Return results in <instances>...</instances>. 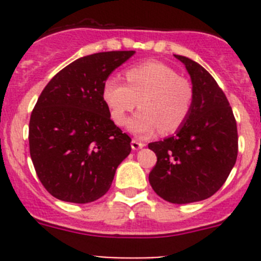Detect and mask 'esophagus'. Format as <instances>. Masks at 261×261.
Here are the masks:
<instances>
[{
  "instance_id": "34e87169",
  "label": "esophagus",
  "mask_w": 261,
  "mask_h": 261,
  "mask_svg": "<svg viewBox=\"0 0 261 261\" xmlns=\"http://www.w3.org/2000/svg\"><path fill=\"white\" fill-rule=\"evenodd\" d=\"M130 146H132L133 150H138V149H142V147L145 146V144L141 141H137V140H132V142H130Z\"/></svg>"
}]
</instances>
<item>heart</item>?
Listing matches in <instances>:
<instances>
[{"label":"heart","instance_id":"b5f03b06","mask_svg":"<svg viewBox=\"0 0 261 261\" xmlns=\"http://www.w3.org/2000/svg\"><path fill=\"white\" fill-rule=\"evenodd\" d=\"M126 85L110 77L102 87V98L116 125H124L128 112L141 107L129 120L135 135L147 137L161 130L170 135L181 128L192 111V84L162 61H145L126 69Z\"/></svg>","mask_w":261,"mask_h":261}]
</instances>
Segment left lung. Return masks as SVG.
<instances>
[{
  "label": "left lung",
  "instance_id": "obj_1",
  "mask_svg": "<svg viewBox=\"0 0 261 261\" xmlns=\"http://www.w3.org/2000/svg\"><path fill=\"white\" fill-rule=\"evenodd\" d=\"M192 80L191 115L176 135L150 142L156 163L149 174L151 188L172 204L201 201L220 190L238 155V130L229 100L200 64L175 55Z\"/></svg>",
  "mask_w": 261,
  "mask_h": 261
}]
</instances>
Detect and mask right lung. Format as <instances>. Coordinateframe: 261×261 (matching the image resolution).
I'll list each match as a JSON object with an SVG mask.
<instances>
[{"instance_id":"obj_1","label":"right lung","mask_w":261,"mask_h":261,"mask_svg":"<svg viewBox=\"0 0 261 261\" xmlns=\"http://www.w3.org/2000/svg\"><path fill=\"white\" fill-rule=\"evenodd\" d=\"M133 55L112 50L81 57L41 91L30 119V154L53 197L75 204L100 199L132 150L130 137L111 120L102 87Z\"/></svg>"}]
</instances>
